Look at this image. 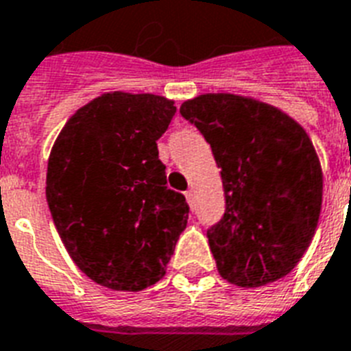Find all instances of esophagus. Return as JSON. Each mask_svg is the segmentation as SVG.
<instances>
[{
	"label": "esophagus",
	"mask_w": 351,
	"mask_h": 351,
	"mask_svg": "<svg viewBox=\"0 0 351 351\" xmlns=\"http://www.w3.org/2000/svg\"><path fill=\"white\" fill-rule=\"evenodd\" d=\"M193 197H195V193L191 191V189H189V191H186V199H187V202H189V204H193Z\"/></svg>",
	"instance_id": "obj_1"
}]
</instances>
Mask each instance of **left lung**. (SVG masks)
Instances as JSON below:
<instances>
[{
  "instance_id": "8db88e82",
  "label": "left lung",
  "mask_w": 351,
  "mask_h": 351,
  "mask_svg": "<svg viewBox=\"0 0 351 351\" xmlns=\"http://www.w3.org/2000/svg\"><path fill=\"white\" fill-rule=\"evenodd\" d=\"M180 114L221 167L226 211L208 230L219 274L245 289L287 276L322 210L324 175L311 138L283 110L237 93H202Z\"/></svg>"
}]
</instances>
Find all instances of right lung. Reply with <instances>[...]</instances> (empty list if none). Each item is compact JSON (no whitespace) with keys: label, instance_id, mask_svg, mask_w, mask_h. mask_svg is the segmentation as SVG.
I'll return each instance as SVG.
<instances>
[{"label":"right lung","instance_id":"obj_1","mask_svg":"<svg viewBox=\"0 0 351 351\" xmlns=\"http://www.w3.org/2000/svg\"><path fill=\"white\" fill-rule=\"evenodd\" d=\"M175 112L154 93H101L49 152L45 199L58 235L80 271L112 291L160 282L186 228L189 206L165 186L156 145Z\"/></svg>","mask_w":351,"mask_h":351}]
</instances>
